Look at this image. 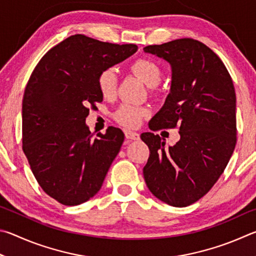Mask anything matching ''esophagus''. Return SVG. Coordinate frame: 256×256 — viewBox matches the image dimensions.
<instances>
[{"label": "esophagus", "mask_w": 256, "mask_h": 256, "mask_svg": "<svg viewBox=\"0 0 256 256\" xmlns=\"http://www.w3.org/2000/svg\"><path fill=\"white\" fill-rule=\"evenodd\" d=\"M124 136H126V138H127V140H140V134H137L135 132H132V130H126Z\"/></svg>", "instance_id": "1"}]
</instances>
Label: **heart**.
<instances>
[{"mask_svg": "<svg viewBox=\"0 0 256 256\" xmlns=\"http://www.w3.org/2000/svg\"><path fill=\"white\" fill-rule=\"evenodd\" d=\"M130 70L138 78L142 80L146 85L153 88L158 85L162 76L160 65L150 58H138L130 65ZM98 88L101 96L110 98L116 94V74L114 68H104L98 73L96 78ZM148 116V110L142 106L132 104H122L114 112V118L116 122L128 128H135L140 126L142 120Z\"/></svg>", "mask_w": 256, "mask_h": 256, "instance_id": "obj_1", "label": "heart"}]
</instances>
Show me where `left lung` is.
Instances as JSON below:
<instances>
[{"label":"left lung","instance_id":"obj_1","mask_svg":"<svg viewBox=\"0 0 256 256\" xmlns=\"http://www.w3.org/2000/svg\"><path fill=\"white\" fill-rule=\"evenodd\" d=\"M144 50L172 66L171 92L150 129L178 128L181 138L165 148L158 135L142 134L150 153L142 173L156 198L186 207L208 194L234 152L235 88L220 58L199 40L181 38Z\"/></svg>","mask_w":256,"mask_h":256}]
</instances>
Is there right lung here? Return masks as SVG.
<instances>
[{
  "label": "right lung",
  "instance_id": "add662e5",
  "mask_svg": "<svg viewBox=\"0 0 256 256\" xmlns=\"http://www.w3.org/2000/svg\"><path fill=\"white\" fill-rule=\"evenodd\" d=\"M137 49L73 34L49 49L30 75L22 101V150L38 184L62 204L96 196L119 153L121 129L108 127L93 137L85 119L103 100L98 73Z\"/></svg>",
  "mask_w": 256,
  "mask_h": 256
}]
</instances>
